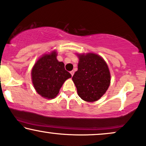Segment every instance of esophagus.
I'll return each mask as SVG.
<instances>
[{
  "instance_id": "esophagus-1",
  "label": "esophagus",
  "mask_w": 146,
  "mask_h": 146,
  "mask_svg": "<svg viewBox=\"0 0 146 146\" xmlns=\"http://www.w3.org/2000/svg\"><path fill=\"white\" fill-rule=\"evenodd\" d=\"M70 73H71V74L72 76H73V75H74V71H71V72H70Z\"/></svg>"
}]
</instances>
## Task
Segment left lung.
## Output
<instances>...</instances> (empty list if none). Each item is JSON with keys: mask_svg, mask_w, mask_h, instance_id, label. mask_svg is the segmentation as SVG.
I'll list each match as a JSON object with an SVG mask.
<instances>
[{"mask_svg": "<svg viewBox=\"0 0 146 146\" xmlns=\"http://www.w3.org/2000/svg\"><path fill=\"white\" fill-rule=\"evenodd\" d=\"M110 78L108 64L101 56L92 53L79 55L78 69L72 80L81 99L88 102L99 100L110 86Z\"/></svg>", "mask_w": 146, "mask_h": 146, "instance_id": "8db88e82", "label": "left lung"}]
</instances>
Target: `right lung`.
<instances>
[{"mask_svg":"<svg viewBox=\"0 0 146 146\" xmlns=\"http://www.w3.org/2000/svg\"><path fill=\"white\" fill-rule=\"evenodd\" d=\"M56 52L45 54L33 66L32 80L38 94L47 99H54L58 94L65 80L71 75L66 71L62 62L56 59Z\"/></svg>","mask_w":146,"mask_h":146,"instance_id":"right-lung-1","label":"right lung"}]
</instances>
